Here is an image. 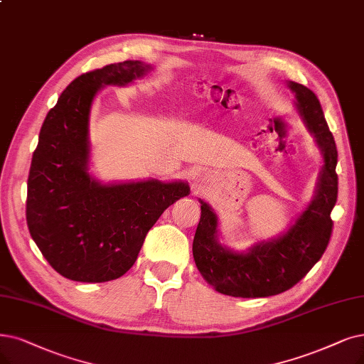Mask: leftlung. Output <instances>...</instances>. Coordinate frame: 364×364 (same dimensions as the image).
<instances>
[{"label": "left lung", "mask_w": 364, "mask_h": 364, "mask_svg": "<svg viewBox=\"0 0 364 364\" xmlns=\"http://www.w3.org/2000/svg\"><path fill=\"white\" fill-rule=\"evenodd\" d=\"M296 94V106L321 149L324 166L316 191L296 223L278 239L255 243L246 252H235L218 242V220L208 203H201V216L193 242L198 272L218 293L255 299L281 294L301 281L323 257L330 242V213L338 200V149L316 95L296 82H288Z\"/></svg>", "instance_id": "left-lung-1"}]
</instances>
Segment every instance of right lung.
Segmentation results:
<instances>
[{
  "label": "right lung",
  "instance_id": "right-lung-1",
  "mask_svg": "<svg viewBox=\"0 0 364 364\" xmlns=\"http://www.w3.org/2000/svg\"><path fill=\"white\" fill-rule=\"evenodd\" d=\"M152 70L124 61L73 80L49 110L28 176L26 224L48 263L77 282L118 279L136 263L148 231L186 182L103 185L88 173L92 101L105 85H128Z\"/></svg>",
  "mask_w": 364,
  "mask_h": 364
}]
</instances>
